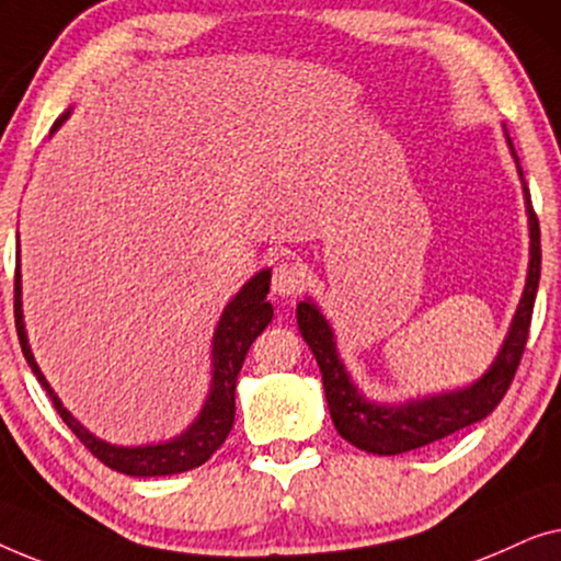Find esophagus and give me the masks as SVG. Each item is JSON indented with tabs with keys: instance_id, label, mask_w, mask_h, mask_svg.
<instances>
[{
	"instance_id": "1",
	"label": "esophagus",
	"mask_w": 561,
	"mask_h": 561,
	"mask_svg": "<svg viewBox=\"0 0 561 561\" xmlns=\"http://www.w3.org/2000/svg\"><path fill=\"white\" fill-rule=\"evenodd\" d=\"M305 287V272L295 262H279L272 274V291L277 297H291Z\"/></svg>"
}]
</instances>
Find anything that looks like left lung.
<instances>
[{
  "mask_svg": "<svg viewBox=\"0 0 561 561\" xmlns=\"http://www.w3.org/2000/svg\"><path fill=\"white\" fill-rule=\"evenodd\" d=\"M506 145L514 157L520 187H524V203L528 216V274L524 295L518 299L516 314L511 320L508 335L503 337L499 356L478 381L462 389L432 393V397H416L399 401V404H378L368 399L356 381H353L348 368L337 353L335 333L320 312V307L305 297L297 305V325L305 343L310 345L314 360H318L322 386H325V399L330 416L337 435L348 439L353 447L366 449L374 455H401L409 449L432 445V442L445 439L470 424L485 420L495 407L501 404L503 393L508 391L514 374L518 368L520 353H524L528 325H531L534 299L539 289L541 277V241H539V218H536L531 195H528L524 172H520L518 154L506 131Z\"/></svg>",
  "mask_w": 561,
  "mask_h": 561,
  "instance_id": "left-lung-1",
  "label": "left lung"
}]
</instances>
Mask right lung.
<instances>
[{
	"label": "right lung",
	"instance_id": "1",
	"mask_svg": "<svg viewBox=\"0 0 561 561\" xmlns=\"http://www.w3.org/2000/svg\"><path fill=\"white\" fill-rule=\"evenodd\" d=\"M70 116V108L53 124V131L60 129V124ZM50 131V134H53ZM270 279L272 272L262 270L256 272L243 287L239 289L231 302L224 307L216 333H213L210 345V389L205 397L198 416H195L191 427L180 432L178 437H170L164 442H149V445L124 447L112 445V442L101 439L83 427L73 414L62 407L58 393L47 383L41 366L30 348L27 330H25V314H22V274H20V251H18V274H14V325H18L22 353L33 368L37 381H41L47 397L53 399V407L58 409L62 422L68 430L83 442L85 449H91L93 457L116 472L134 478H157V476H175V472H185L208 460L216 449L224 445L228 432L233 427L236 416V378L243 366V358L256 341V335L264 333V328L272 322L274 307L266 302L270 295Z\"/></svg>",
	"mask_w": 561,
	"mask_h": 561
}]
</instances>
